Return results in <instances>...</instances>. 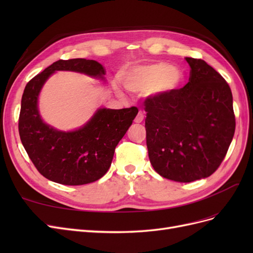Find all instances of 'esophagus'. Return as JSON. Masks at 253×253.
Wrapping results in <instances>:
<instances>
[{
    "mask_svg": "<svg viewBox=\"0 0 253 253\" xmlns=\"http://www.w3.org/2000/svg\"><path fill=\"white\" fill-rule=\"evenodd\" d=\"M142 120H143V114H142V112H139L134 121L136 122V124H140V122H142Z\"/></svg>",
    "mask_w": 253,
    "mask_h": 253,
    "instance_id": "obj_1",
    "label": "esophagus"
}]
</instances>
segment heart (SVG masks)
Masks as SVG:
<instances>
[{
    "label": "heart",
    "mask_w": 253,
    "mask_h": 253,
    "mask_svg": "<svg viewBox=\"0 0 253 253\" xmlns=\"http://www.w3.org/2000/svg\"><path fill=\"white\" fill-rule=\"evenodd\" d=\"M182 79L183 75L178 67L156 62L131 68L124 75L122 82L132 93L157 96L171 93L180 85Z\"/></svg>",
    "instance_id": "obj_1"
}]
</instances>
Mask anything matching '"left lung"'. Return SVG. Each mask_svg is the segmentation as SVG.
<instances>
[{
  "instance_id": "left-lung-1",
  "label": "left lung",
  "mask_w": 253,
  "mask_h": 253,
  "mask_svg": "<svg viewBox=\"0 0 253 253\" xmlns=\"http://www.w3.org/2000/svg\"><path fill=\"white\" fill-rule=\"evenodd\" d=\"M189 82L180 89L145 99L149 158L165 178L191 182L216 171L234 131L231 89L204 60L186 58Z\"/></svg>"
}]
</instances>
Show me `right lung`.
<instances>
[{
	"instance_id": "add662e5",
	"label": "right lung",
	"mask_w": 253,
	"mask_h": 253,
	"mask_svg": "<svg viewBox=\"0 0 253 253\" xmlns=\"http://www.w3.org/2000/svg\"><path fill=\"white\" fill-rule=\"evenodd\" d=\"M57 72L80 73L106 81L103 66L95 60L71 59L52 63L26 84L21 101L20 138L44 177L61 185H86L108 172L115 148L138 111L99 108L78 128L62 131L53 127L41 117L39 96L44 84Z\"/></svg>"
}]
</instances>
